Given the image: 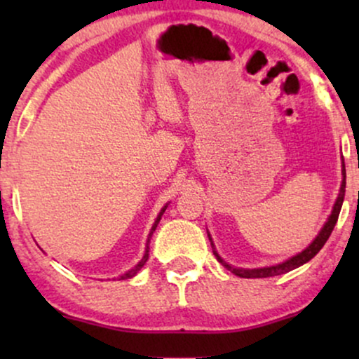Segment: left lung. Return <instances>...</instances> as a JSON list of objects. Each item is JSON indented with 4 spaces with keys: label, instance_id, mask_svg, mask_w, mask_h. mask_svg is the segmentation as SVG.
<instances>
[{
    "label": "left lung",
    "instance_id": "1",
    "mask_svg": "<svg viewBox=\"0 0 359 359\" xmlns=\"http://www.w3.org/2000/svg\"><path fill=\"white\" fill-rule=\"evenodd\" d=\"M344 189H346V168H344V163H343V184H341V191H339V196H337V201L334 204V209H332L331 216H329L327 222L324 224V228L320 229V233L317 234V238L314 241L311 243V245L307 246L306 250L302 251V253L295 255V257H292L290 259H287V262L280 263V265H275V266H266V269H253V270H245V269H234V266L228 265V263L222 259L219 255L214 251V255H216L217 262L221 263L224 269H228L231 273L238 275V277L241 278H266V277H275V275H282V273H287V271L297 269V266L304 265V263H307L309 259H312L316 257L317 253H319L320 248L325 245V241L329 240V236H331L332 229H334L336 222H337V217H339V212H341V205H343V201H344Z\"/></svg>",
    "mask_w": 359,
    "mask_h": 359
}]
</instances>
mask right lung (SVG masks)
<instances>
[{"instance_id": "add662e5", "label": "right lung", "mask_w": 359, "mask_h": 359, "mask_svg": "<svg viewBox=\"0 0 359 359\" xmlns=\"http://www.w3.org/2000/svg\"><path fill=\"white\" fill-rule=\"evenodd\" d=\"M165 209H167V205H165V208H163V209H162V212H160V214H158V217H156V221H155L154 228H151V233H154V231H155L156 224H158L160 217H162V214H163V212H165ZM151 233H150V236H151ZM147 259H148V246H147V250H145V255H143L142 262H140V263H138V265H137V266H135V269H131L130 271H126V273H125V275H121V277H119V278H121V280H125V278H131V277H135V275H137V273H138V270H140V269H142V266H143V265H145V263H147Z\"/></svg>"}]
</instances>
